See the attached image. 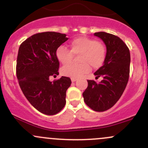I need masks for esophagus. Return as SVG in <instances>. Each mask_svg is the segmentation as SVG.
<instances>
[{
	"instance_id": "1",
	"label": "esophagus",
	"mask_w": 148,
	"mask_h": 148,
	"mask_svg": "<svg viewBox=\"0 0 148 148\" xmlns=\"http://www.w3.org/2000/svg\"><path fill=\"white\" fill-rule=\"evenodd\" d=\"M71 80H72V82H75L76 80H77V79H76V78H73V77H72V78H71Z\"/></svg>"
}]
</instances>
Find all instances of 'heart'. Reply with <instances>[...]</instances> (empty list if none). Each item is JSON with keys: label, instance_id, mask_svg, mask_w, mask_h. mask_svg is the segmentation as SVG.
Here are the masks:
<instances>
[{"label": "heart", "instance_id": "heart-1", "mask_svg": "<svg viewBox=\"0 0 148 148\" xmlns=\"http://www.w3.org/2000/svg\"><path fill=\"white\" fill-rule=\"evenodd\" d=\"M70 50L63 46L56 49V56L62 64H67L61 69L64 76L73 78L81 77L93 69H99L104 63L106 57V49L102 42L88 37H78L69 43ZM80 55L79 64H70L74 55ZM69 64H70L68 65Z\"/></svg>", "mask_w": 148, "mask_h": 148}]
</instances>
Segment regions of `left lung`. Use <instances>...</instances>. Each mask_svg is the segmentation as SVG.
Returning a JSON list of instances; mask_svg holds the SVG:
<instances>
[{"label":"left lung","mask_w":148,"mask_h":148,"mask_svg":"<svg viewBox=\"0 0 148 148\" xmlns=\"http://www.w3.org/2000/svg\"><path fill=\"white\" fill-rule=\"evenodd\" d=\"M103 40L106 47L104 63L96 71V78L102 76L101 82L88 80V87L83 97L85 103L93 111L102 112L111 108L125 90L130 77V52L120 37L105 32L94 34Z\"/></svg>","instance_id":"8db88e82"}]
</instances>
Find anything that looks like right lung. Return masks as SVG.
Masks as SVG:
<instances>
[{
	"mask_svg": "<svg viewBox=\"0 0 148 148\" xmlns=\"http://www.w3.org/2000/svg\"><path fill=\"white\" fill-rule=\"evenodd\" d=\"M68 40L65 34L44 32L32 35L18 49L16 73L18 84L26 99L45 115L59 113L66 103V91L72 81L69 77L49 81L58 75L60 62L56 49Z\"/></svg>",
	"mask_w": 148,
	"mask_h": 148,
	"instance_id": "add662e5",
	"label": "right lung"
}]
</instances>
